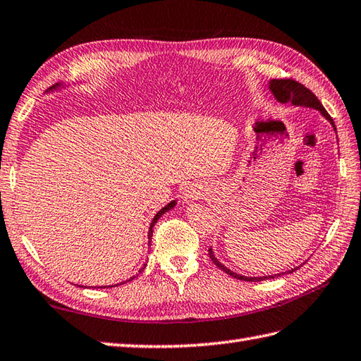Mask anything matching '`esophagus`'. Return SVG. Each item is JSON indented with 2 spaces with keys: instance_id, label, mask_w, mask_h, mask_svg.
I'll return each instance as SVG.
<instances>
[{
  "instance_id": "obj_1",
  "label": "esophagus",
  "mask_w": 361,
  "mask_h": 361,
  "mask_svg": "<svg viewBox=\"0 0 361 361\" xmlns=\"http://www.w3.org/2000/svg\"><path fill=\"white\" fill-rule=\"evenodd\" d=\"M183 196H185V199H188V201H195V199L201 197V193H199L197 188H187Z\"/></svg>"
}]
</instances>
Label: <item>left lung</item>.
I'll list each match as a JSON object with an SVG mask.
<instances>
[{"label":"left lung","instance_id":"left-lung-1","mask_svg":"<svg viewBox=\"0 0 361 361\" xmlns=\"http://www.w3.org/2000/svg\"><path fill=\"white\" fill-rule=\"evenodd\" d=\"M269 90L271 91V94L275 95V99L278 102H281V103L290 102L292 105H295V106H307V108L318 109L319 113L323 114L324 118L329 120L331 125L334 126V130L337 131V128H335V123H334L332 117L327 114V111L323 108L322 103H319V100L317 99V95L312 92L310 90H307V87L304 86V85L295 82V80H292V78H278V80L275 78V80H270ZM208 255H210V259L216 264V267H219L221 270L226 271V274L230 275V276H233L236 279H241V281H248V283L255 281L256 283V281H264V279H274L275 278V275H269V276H243V275L236 274V271L227 269L222 262H219L218 258H216V256H214L212 248H208ZM292 271H293V269L287 271V274H292ZM279 275H281V274H278L276 276H279Z\"/></svg>","mask_w":361,"mask_h":361}]
</instances>
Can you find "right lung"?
Here are the masks:
<instances>
[{"instance_id": "1", "label": "right lung", "mask_w": 361, "mask_h": 361, "mask_svg": "<svg viewBox=\"0 0 361 361\" xmlns=\"http://www.w3.org/2000/svg\"><path fill=\"white\" fill-rule=\"evenodd\" d=\"M57 86H59V85H54V86L51 87V90H55V87H57ZM174 205H176V201H171L170 204H168V205H165V207L162 208V210H159V212H157V214L154 216V219H153V222H151V226H149V230H148V239H149V243H151V236H153V227H154V224L157 222V219L160 218V216H162L164 213H166L168 210H171V208H173ZM149 243H148V244H149ZM143 269H145V266H143ZM143 269H142V270H143ZM131 279H133V278H130V279H126V281H123V283H128V281H131ZM123 283H120V284H123ZM117 286H118V284H117Z\"/></svg>"}]
</instances>
